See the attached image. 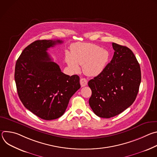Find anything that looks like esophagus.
<instances>
[{
  "instance_id": "obj_1",
  "label": "esophagus",
  "mask_w": 157,
  "mask_h": 157,
  "mask_svg": "<svg viewBox=\"0 0 157 157\" xmlns=\"http://www.w3.org/2000/svg\"><path fill=\"white\" fill-rule=\"evenodd\" d=\"M80 84L81 87H84L87 84V80L85 78H81L80 79Z\"/></svg>"
}]
</instances>
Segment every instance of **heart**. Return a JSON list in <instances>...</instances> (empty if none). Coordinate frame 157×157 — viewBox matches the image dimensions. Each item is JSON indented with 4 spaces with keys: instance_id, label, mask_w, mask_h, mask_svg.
<instances>
[{
    "instance_id": "1",
    "label": "heart",
    "mask_w": 157,
    "mask_h": 157,
    "mask_svg": "<svg viewBox=\"0 0 157 157\" xmlns=\"http://www.w3.org/2000/svg\"><path fill=\"white\" fill-rule=\"evenodd\" d=\"M109 59L107 50L97 44L87 43L75 44L71 47V55L67 53L66 61L73 71L79 70V64L82 65L84 73L96 76L105 68Z\"/></svg>"
}]
</instances>
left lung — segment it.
<instances>
[{"label":"left lung","mask_w":157,"mask_h":157,"mask_svg":"<svg viewBox=\"0 0 157 157\" xmlns=\"http://www.w3.org/2000/svg\"><path fill=\"white\" fill-rule=\"evenodd\" d=\"M114 53L104 70L88 82L92 91L89 104L96 115L110 118L135 101L141 82L140 64L128 47L112 43Z\"/></svg>","instance_id":"1"}]
</instances>
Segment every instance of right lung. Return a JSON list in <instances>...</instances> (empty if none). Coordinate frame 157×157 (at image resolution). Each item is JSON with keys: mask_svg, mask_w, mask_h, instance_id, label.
Listing matches in <instances>:
<instances>
[{"mask_svg": "<svg viewBox=\"0 0 157 157\" xmlns=\"http://www.w3.org/2000/svg\"><path fill=\"white\" fill-rule=\"evenodd\" d=\"M62 43L60 40L35 41L21 52L15 64V81L20 101L33 114L47 121L60 117L81 87L79 77L62 73L47 52Z\"/></svg>", "mask_w": 157, "mask_h": 157, "instance_id": "obj_1", "label": "right lung"}]
</instances>
